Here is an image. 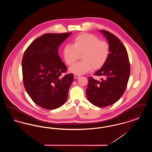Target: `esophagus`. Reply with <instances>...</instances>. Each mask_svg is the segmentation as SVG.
I'll return each mask as SVG.
<instances>
[{
  "label": "esophagus",
  "mask_w": 152,
  "mask_h": 152,
  "mask_svg": "<svg viewBox=\"0 0 152 152\" xmlns=\"http://www.w3.org/2000/svg\"><path fill=\"white\" fill-rule=\"evenodd\" d=\"M80 77V75H74V78L75 79H78Z\"/></svg>",
  "instance_id": "esophagus-1"
}]
</instances>
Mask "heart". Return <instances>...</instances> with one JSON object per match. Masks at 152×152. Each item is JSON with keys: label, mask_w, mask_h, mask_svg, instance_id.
I'll list each match as a JSON object with an SVG mask.
<instances>
[{"label": "heart", "mask_w": 152, "mask_h": 152, "mask_svg": "<svg viewBox=\"0 0 152 152\" xmlns=\"http://www.w3.org/2000/svg\"><path fill=\"white\" fill-rule=\"evenodd\" d=\"M110 53L108 42L100 39L94 35L83 34L76 37L73 44L65 45L63 57L68 65H72L82 54L83 60L76 63L69 69L70 72L82 75L91 71L94 67L97 69L107 61Z\"/></svg>", "instance_id": "obj_1"}]
</instances>
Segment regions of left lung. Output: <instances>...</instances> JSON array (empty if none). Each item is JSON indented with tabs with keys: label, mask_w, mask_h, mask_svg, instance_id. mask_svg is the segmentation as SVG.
Here are the masks:
<instances>
[{
	"label": "left lung",
	"mask_w": 152,
	"mask_h": 152,
	"mask_svg": "<svg viewBox=\"0 0 152 152\" xmlns=\"http://www.w3.org/2000/svg\"><path fill=\"white\" fill-rule=\"evenodd\" d=\"M108 42L109 56L94 75L100 81L89 77L86 94L88 100L98 107H105L118 101L124 93L130 76L127 51L120 39L105 30H99Z\"/></svg>",
	"instance_id": "1"
}]
</instances>
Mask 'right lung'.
Instances as JSON below:
<instances>
[{
  "instance_id": "right-lung-1",
  "label": "right lung",
  "mask_w": 152,
  "mask_h": 152,
  "mask_svg": "<svg viewBox=\"0 0 152 152\" xmlns=\"http://www.w3.org/2000/svg\"><path fill=\"white\" fill-rule=\"evenodd\" d=\"M71 34H45L35 39L24 53L22 62L24 86L32 101L43 108H58L67 100L73 75L61 76L67 68L58 50Z\"/></svg>"
}]
</instances>
